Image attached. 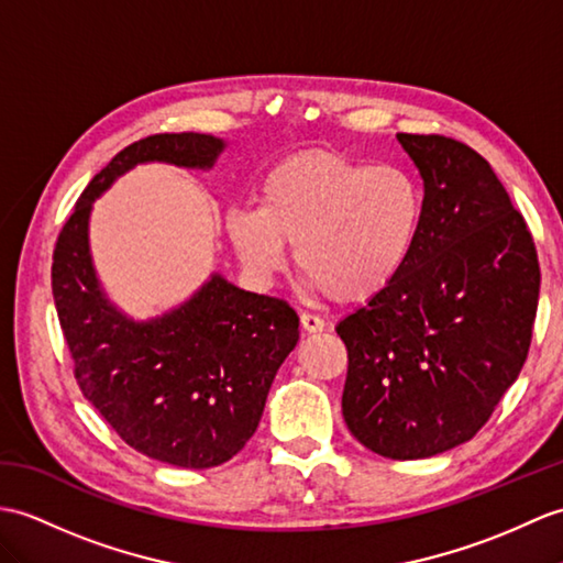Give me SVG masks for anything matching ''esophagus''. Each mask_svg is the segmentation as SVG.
<instances>
[{"instance_id": "obj_1", "label": "esophagus", "mask_w": 563, "mask_h": 563, "mask_svg": "<svg viewBox=\"0 0 563 563\" xmlns=\"http://www.w3.org/2000/svg\"><path fill=\"white\" fill-rule=\"evenodd\" d=\"M299 323H302L305 333H321L325 329V323H323L321 317H317V313H307V311L302 313V317H299Z\"/></svg>"}]
</instances>
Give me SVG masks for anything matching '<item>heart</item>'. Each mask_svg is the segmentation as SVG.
Instances as JSON below:
<instances>
[{
  "mask_svg": "<svg viewBox=\"0 0 563 563\" xmlns=\"http://www.w3.org/2000/svg\"><path fill=\"white\" fill-rule=\"evenodd\" d=\"M424 222L420 181L400 167H372L333 151L280 161L258 187V208L225 216L244 271L268 285L285 268V244L311 292L357 305L394 285Z\"/></svg>",
  "mask_w": 563,
  "mask_h": 563,
  "instance_id": "heart-1",
  "label": "heart"
}]
</instances>
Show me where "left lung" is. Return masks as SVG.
<instances>
[{
  "label": "left lung",
  "instance_id": "8db88e82",
  "mask_svg": "<svg viewBox=\"0 0 563 563\" xmlns=\"http://www.w3.org/2000/svg\"><path fill=\"white\" fill-rule=\"evenodd\" d=\"M424 181L400 278L335 325L343 417L390 461L451 451L485 427L528 357L540 297L532 234L492 165L461 141L398 134Z\"/></svg>",
  "mask_w": 563,
  "mask_h": 563
}]
</instances>
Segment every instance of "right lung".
<instances>
[{"label":"right lung","mask_w":563,"mask_h":563,"mask_svg":"<svg viewBox=\"0 0 563 563\" xmlns=\"http://www.w3.org/2000/svg\"><path fill=\"white\" fill-rule=\"evenodd\" d=\"M225 146L185 132L117 153L76 201L52 264L57 317L88 402L139 453L194 470L222 465L254 437L273 378L299 341V317L283 299L211 273L187 302L136 321L104 295L88 228L96 199L129 169H211Z\"/></svg>","instance_id":"add662e5"}]
</instances>
